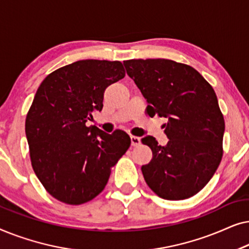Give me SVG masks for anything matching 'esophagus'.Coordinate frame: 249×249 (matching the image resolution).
Returning <instances> with one entry per match:
<instances>
[{
    "label": "esophagus",
    "mask_w": 249,
    "mask_h": 249,
    "mask_svg": "<svg viewBox=\"0 0 249 249\" xmlns=\"http://www.w3.org/2000/svg\"><path fill=\"white\" fill-rule=\"evenodd\" d=\"M130 139H131L132 146H138L139 144H141V138L137 137V136H131Z\"/></svg>",
    "instance_id": "obj_1"
}]
</instances>
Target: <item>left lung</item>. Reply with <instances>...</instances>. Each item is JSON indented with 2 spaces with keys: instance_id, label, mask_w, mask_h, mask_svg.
<instances>
[{
  "instance_id": "8db88e82",
  "label": "left lung",
  "mask_w": 249,
  "mask_h": 249,
  "mask_svg": "<svg viewBox=\"0 0 249 249\" xmlns=\"http://www.w3.org/2000/svg\"><path fill=\"white\" fill-rule=\"evenodd\" d=\"M124 64L147 101L149 117L168 119L165 146L152 136L142 139L153 152L151 162L142 166L146 183L164 199L196 195L215 173L223 154L224 119L215 91L198 71L172 60Z\"/></svg>"
}]
</instances>
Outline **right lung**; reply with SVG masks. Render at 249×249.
Listing matches in <instances>:
<instances>
[{"label":"right lung","instance_id":"add662e5","mask_svg":"<svg viewBox=\"0 0 249 249\" xmlns=\"http://www.w3.org/2000/svg\"><path fill=\"white\" fill-rule=\"evenodd\" d=\"M119 61L81 60L42 81L26 118V137L37 178L60 202L80 205L96 197L111 168L130 146L122 130L88 125L103 108L104 91L124 77Z\"/></svg>","mask_w":249,"mask_h":249}]
</instances>
